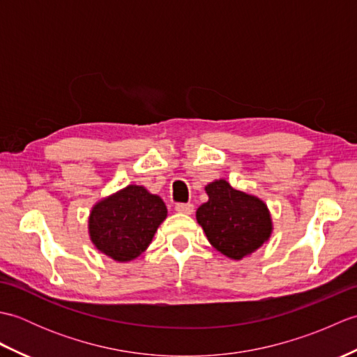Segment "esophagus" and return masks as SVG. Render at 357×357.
Segmentation results:
<instances>
[{
  "instance_id": "1",
  "label": "esophagus",
  "mask_w": 357,
  "mask_h": 357,
  "mask_svg": "<svg viewBox=\"0 0 357 357\" xmlns=\"http://www.w3.org/2000/svg\"><path fill=\"white\" fill-rule=\"evenodd\" d=\"M174 208H176L178 213H184V215H192L195 210L193 204H176Z\"/></svg>"
}]
</instances>
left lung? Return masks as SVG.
<instances>
[{"label":"left lung","instance_id":"obj_1","mask_svg":"<svg viewBox=\"0 0 357 357\" xmlns=\"http://www.w3.org/2000/svg\"><path fill=\"white\" fill-rule=\"evenodd\" d=\"M206 192L208 201L196 210V221L218 252L241 261L270 239L273 222L262 199L236 190L225 179L207 184Z\"/></svg>","mask_w":357,"mask_h":357}]
</instances>
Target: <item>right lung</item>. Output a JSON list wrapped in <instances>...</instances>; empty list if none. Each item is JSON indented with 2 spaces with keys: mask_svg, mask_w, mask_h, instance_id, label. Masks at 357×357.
I'll use <instances>...</instances> for the list:
<instances>
[{
  "mask_svg": "<svg viewBox=\"0 0 357 357\" xmlns=\"http://www.w3.org/2000/svg\"><path fill=\"white\" fill-rule=\"evenodd\" d=\"M165 218L167 207L158 195L127 185L95 204L89 216L90 241L113 261H133L146 252Z\"/></svg>",
  "mask_w": 357,
  "mask_h": 357,
  "instance_id": "add662e5",
  "label": "right lung"
}]
</instances>
